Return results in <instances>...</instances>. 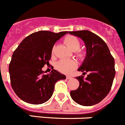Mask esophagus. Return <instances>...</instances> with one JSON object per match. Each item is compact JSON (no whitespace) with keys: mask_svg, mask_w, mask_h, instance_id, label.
<instances>
[{"mask_svg":"<svg viewBox=\"0 0 125 125\" xmlns=\"http://www.w3.org/2000/svg\"><path fill=\"white\" fill-rule=\"evenodd\" d=\"M66 78H67V79H72V77H71V75H67Z\"/></svg>","mask_w":125,"mask_h":125,"instance_id":"1","label":"esophagus"}]
</instances>
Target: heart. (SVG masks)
<instances>
[{"instance_id": "1", "label": "heart", "mask_w": 125, "mask_h": 125, "mask_svg": "<svg viewBox=\"0 0 125 125\" xmlns=\"http://www.w3.org/2000/svg\"><path fill=\"white\" fill-rule=\"evenodd\" d=\"M64 42L72 51H77L80 48L81 42L78 38L74 35H68L64 39ZM55 46L53 48L52 53H54ZM78 55L81 57L83 56L81 53H79ZM77 67V63L75 61L69 60H62L56 64V68L59 71L65 74H69Z\"/></svg>"}]
</instances>
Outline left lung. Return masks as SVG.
<instances>
[{
	"instance_id": "obj_1",
	"label": "left lung",
	"mask_w": 125,
	"mask_h": 125,
	"mask_svg": "<svg viewBox=\"0 0 125 125\" xmlns=\"http://www.w3.org/2000/svg\"><path fill=\"white\" fill-rule=\"evenodd\" d=\"M77 36L85 44L86 53L81 65L77 71L83 75L76 77L79 81L77 90L71 91V98L83 106H92L99 103L109 93L116 71L114 60L106 43L100 37L88 30L69 32Z\"/></svg>"
}]
</instances>
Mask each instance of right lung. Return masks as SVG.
I'll use <instances>...</instances> for the list:
<instances>
[{
    "label": "right lung",
    "mask_w": 125,
    "mask_h": 125,
    "mask_svg": "<svg viewBox=\"0 0 125 125\" xmlns=\"http://www.w3.org/2000/svg\"><path fill=\"white\" fill-rule=\"evenodd\" d=\"M68 32L59 33L42 30L22 41L12 55L9 72L12 88L19 98L31 104L48 101L57 81L65 75L53 69L44 74L42 68L49 63L54 44Z\"/></svg>",
    "instance_id": "obj_1"
}]
</instances>
